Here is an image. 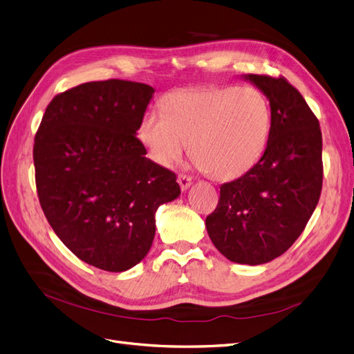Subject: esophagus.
Instances as JSON below:
<instances>
[{"label": "esophagus", "instance_id": "34e87169", "mask_svg": "<svg viewBox=\"0 0 354 354\" xmlns=\"http://www.w3.org/2000/svg\"><path fill=\"white\" fill-rule=\"evenodd\" d=\"M178 184H179L180 189L185 192V191L191 187V184H192V179H191L189 176H187V175H179V178H178Z\"/></svg>", "mask_w": 354, "mask_h": 354}]
</instances>
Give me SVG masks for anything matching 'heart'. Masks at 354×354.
I'll return each instance as SVG.
<instances>
[{
  "instance_id": "obj_1",
  "label": "heart",
  "mask_w": 354,
  "mask_h": 354,
  "mask_svg": "<svg viewBox=\"0 0 354 354\" xmlns=\"http://www.w3.org/2000/svg\"><path fill=\"white\" fill-rule=\"evenodd\" d=\"M270 131V103L258 88L212 86L170 95L163 112L144 113L137 136L157 165L179 163L191 142L201 170L217 180H232L258 163Z\"/></svg>"
}]
</instances>
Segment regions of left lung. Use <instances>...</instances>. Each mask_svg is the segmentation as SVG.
<instances>
[{
    "label": "left lung",
    "instance_id": "1",
    "mask_svg": "<svg viewBox=\"0 0 354 354\" xmlns=\"http://www.w3.org/2000/svg\"><path fill=\"white\" fill-rule=\"evenodd\" d=\"M242 77L270 102V138L250 172L220 187L205 227L229 261L259 266L289 250L315 210L322 188V136L317 116L286 78Z\"/></svg>",
    "mask_w": 354,
    "mask_h": 354
}]
</instances>
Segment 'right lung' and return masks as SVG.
Instances as JSON below:
<instances>
[{
	"instance_id": "obj_1",
	"label": "right lung",
	"mask_w": 354,
	"mask_h": 354,
	"mask_svg": "<svg viewBox=\"0 0 354 354\" xmlns=\"http://www.w3.org/2000/svg\"><path fill=\"white\" fill-rule=\"evenodd\" d=\"M151 86L91 82L55 96L35 137L37 197L57 236L84 263L122 272L150 251L156 212L176 200V175L136 137Z\"/></svg>"
}]
</instances>
